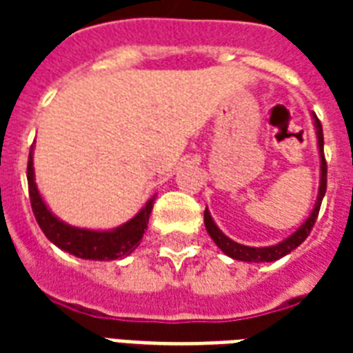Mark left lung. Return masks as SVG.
<instances>
[{
	"mask_svg": "<svg viewBox=\"0 0 353 353\" xmlns=\"http://www.w3.org/2000/svg\"><path fill=\"white\" fill-rule=\"evenodd\" d=\"M313 126H315V133H317V146H319V157H321V183H319V194L317 201L313 205V210L307 216V220L302 223L299 229L291 236H288L285 240L274 243L269 247H249L241 245L238 241L231 240L229 236L221 232V229L214 223L212 216H210L209 209H205V229L209 232V236L214 240V243L220 247L221 251L225 252L227 256H231L232 260H240V262H249V263H260V262H274L280 260L285 254H290L291 251H295L296 247L301 245L302 241L306 240L307 234L312 232L315 220H317L319 209L323 203L324 194H326V159H324V137H323V126L319 122L317 115L313 113Z\"/></svg>",
	"mask_w": 353,
	"mask_h": 353,
	"instance_id": "8db88e82",
	"label": "left lung"
}]
</instances>
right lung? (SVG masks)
<instances>
[{
  "mask_svg": "<svg viewBox=\"0 0 353 353\" xmlns=\"http://www.w3.org/2000/svg\"><path fill=\"white\" fill-rule=\"evenodd\" d=\"M27 181H29L30 205H32V212H34L38 225L47 236V240L60 247L62 251L77 258H84V260L108 262V260H119V258L132 254L143 240L155 198H150L143 209L126 223H122L115 229H108V231H99V229L95 231V229L69 225L58 216L52 214L36 185L32 148H30L29 165H27Z\"/></svg>",
  "mask_w": 353,
  "mask_h": 353,
  "instance_id": "1",
  "label": "right lung"
}]
</instances>
